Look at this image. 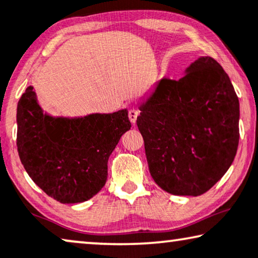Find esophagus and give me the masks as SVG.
Instances as JSON below:
<instances>
[{"label": "esophagus", "instance_id": "obj_1", "mask_svg": "<svg viewBox=\"0 0 258 258\" xmlns=\"http://www.w3.org/2000/svg\"><path fill=\"white\" fill-rule=\"evenodd\" d=\"M128 116H129V120H130V122H132V123H134V124H135V123H136V120H137V117L140 116V110H138L137 108H132V109L129 110Z\"/></svg>", "mask_w": 258, "mask_h": 258}]
</instances>
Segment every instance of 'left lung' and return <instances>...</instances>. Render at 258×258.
I'll use <instances>...</instances> for the list:
<instances>
[{
    "mask_svg": "<svg viewBox=\"0 0 258 258\" xmlns=\"http://www.w3.org/2000/svg\"><path fill=\"white\" fill-rule=\"evenodd\" d=\"M140 110L149 170L164 191L201 196L229 169L240 138V103L215 59L200 57L178 80L164 78Z\"/></svg>",
    "mask_w": 258,
    "mask_h": 258,
    "instance_id": "1",
    "label": "left lung"
}]
</instances>
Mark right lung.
Returning a JSON list of instances; mask_svg holds the SVG:
<instances>
[{
	"instance_id": "add662e5",
	"label": "right lung",
	"mask_w": 258,
	"mask_h": 258,
	"mask_svg": "<svg viewBox=\"0 0 258 258\" xmlns=\"http://www.w3.org/2000/svg\"><path fill=\"white\" fill-rule=\"evenodd\" d=\"M132 126L128 110L85 117L44 114L33 87L17 104V150L30 178L61 204L91 199L106 184L108 158Z\"/></svg>"
}]
</instances>
